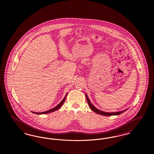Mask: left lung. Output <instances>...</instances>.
Wrapping results in <instances>:
<instances>
[{"label": "left lung", "instance_id": "1", "mask_svg": "<svg viewBox=\"0 0 154 154\" xmlns=\"http://www.w3.org/2000/svg\"><path fill=\"white\" fill-rule=\"evenodd\" d=\"M85 96H86V98H87V102H88V104H89V106L90 109L92 110L93 111H94L96 113H97V114H100V115L104 116H117V115H119V114L123 113L126 110H127V109H126V110H124V111H118V112H107L103 111H101V110H99V109H96L95 107L91 103V102L90 100H89V98H88V96H87V94H85Z\"/></svg>", "mask_w": 154, "mask_h": 154}]
</instances>
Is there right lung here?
Wrapping results in <instances>:
<instances>
[{
    "mask_svg": "<svg viewBox=\"0 0 154 154\" xmlns=\"http://www.w3.org/2000/svg\"><path fill=\"white\" fill-rule=\"evenodd\" d=\"M67 94H66V95L65 96V97L63 98V99L62 100V102L60 103L59 104H58L56 107H55L54 108H53V109H52L51 110H48V111H44V112H32L33 113H34V114H38V115H40V114H48V113H50V112H53V111H56V110H58L59 109V108H60V107L62 106V104H63V103L65 102V99H66V96H67Z\"/></svg>",
    "mask_w": 154,
    "mask_h": 154,
    "instance_id": "obj_1",
    "label": "right lung"
}]
</instances>
